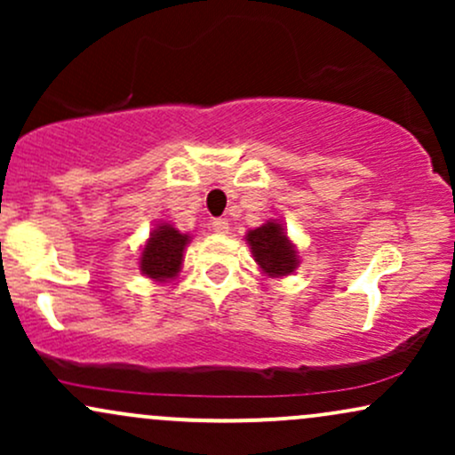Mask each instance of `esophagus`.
<instances>
[{"label": "esophagus", "instance_id": "1", "mask_svg": "<svg viewBox=\"0 0 455 455\" xmlns=\"http://www.w3.org/2000/svg\"><path fill=\"white\" fill-rule=\"evenodd\" d=\"M212 228L216 233H228V228H231V227H228L227 218H216V220L212 222Z\"/></svg>", "mask_w": 455, "mask_h": 455}]
</instances>
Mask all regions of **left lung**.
I'll list each match as a JSON object with an SVG mask.
<instances>
[{"mask_svg": "<svg viewBox=\"0 0 455 455\" xmlns=\"http://www.w3.org/2000/svg\"><path fill=\"white\" fill-rule=\"evenodd\" d=\"M250 250H252L254 260L260 265V269L271 278H280V275H289L297 267V250L289 242L284 228L280 222H267L263 227L248 231L245 235Z\"/></svg>", "mask_w": 455, "mask_h": 455, "instance_id": "1", "label": "left lung"}]
</instances>
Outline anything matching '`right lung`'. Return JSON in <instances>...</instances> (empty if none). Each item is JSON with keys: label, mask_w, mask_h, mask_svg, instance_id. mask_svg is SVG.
Instances as JSON below:
<instances>
[{"label": "right lung", "mask_w": 455, "mask_h": 455, "mask_svg": "<svg viewBox=\"0 0 455 455\" xmlns=\"http://www.w3.org/2000/svg\"><path fill=\"white\" fill-rule=\"evenodd\" d=\"M190 242V235L180 233L173 224H160L149 235L140 252L139 267L151 280H171L180 274L184 248Z\"/></svg>", "instance_id": "add662e5"}]
</instances>
